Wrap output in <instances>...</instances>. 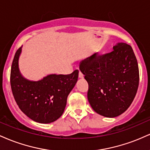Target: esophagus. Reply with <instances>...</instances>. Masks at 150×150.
<instances>
[{
    "instance_id": "1",
    "label": "esophagus",
    "mask_w": 150,
    "mask_h": 150,
    "mask_svg": "<svg viewBox=\"0 0 150 150\" xmlns=\"http://www.w3.org/2000/svg\"><path fill=\"white\" fill-rule=\"evenodd\" d=\"M79 78H80V79L84 78V75L82 73H81L80 71L79 72Z\"/></svg>"
}]
</instances>
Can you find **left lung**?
<instances>
[{
  "mask_svg": "<svg viewBox=\"0 0 150 150\" xmlns=\"http://www.w3.org/2000/svg\"><path fill=\"white\" fill-rule=\"evenodd\" d=\"M111 52L95 53L80 62V70L88 82L87 98L95 112L107 118L128 109L139 85V69L132 47L118 43Z\"/></svg>",
  "mask_w": 150,
  "mask_h": 150,
  "instance_id": "1",
  "label": "left lung"
}]
</instances>
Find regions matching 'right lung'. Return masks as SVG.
Here are the masks:
<instances>
[{"label":"right lung","instance_id":"obj_1","mask_svg":"<svg viewBox=\"0 0 150 150\" xmlns=\"http://www.w3.org/2000/svg\"><path fill=\"white\" fill-rule=\"evenodd\" d=\"M21 52L22 46L15 53L10 73L15 100L22 112L34 121L52 123L64 112L67 98L78 78V70L69 75L51 74L40 80H29L19 69Z\"/></svg>","mask_w":150,"mask_h":150}]
</instances>
